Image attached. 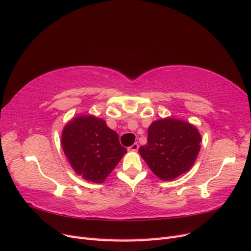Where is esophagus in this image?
<instances>
[{"label": "esophagus", "mask_w": 251, "mask_h": 251, "mask_svg": "<svg viewBox=\"0 0 251 251\" xmlns=\"http://www.w3.org/2000/svg\"><path fill=\"white\" fill-rule=\"evenodd\" d=\"M138 148H139L138 143H134V144H132L131 147L127 148V151H138Z\"/></svg>", "instance_id": "obj_1"}]
</instances>
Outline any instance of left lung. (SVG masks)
<instances>
[{
    "label": "left lung",
    "instance_id": "left-lung-1",
    "mask_svg": "<svg viewBox=\"0 0 251 251\" xmlns=\"http://www.w3.org/2000/svg\"><path fill=\"white\" fill-rule=\"evenodd\" d=\"M201 141L200 132L194 125L166 117L151 124L148 143L139 148V154L159 179L171 181L192 169Z\"/></svg>",
    "mask_w": 251,
    "mask_h": 251
}]
</instances>
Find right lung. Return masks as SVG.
Masks as SVG:
<instances>
[{
  "instance_id": "add662e5",
  "label": "right lung",
  "mask_w": 251,
  "mask_h": 251,
  "mask_svg": "<svg viewBox=\"0 0 251 251\" xmlns=\"http://www.w3.org/2000/svg\"><path fill=\"white\" fill-rule=\"evenodd\" d=\"M62 147L76 175L94 183H102L126 154L118 134L94 115L72 118L63 128Z\"/></svg>"
}]
</instances>
